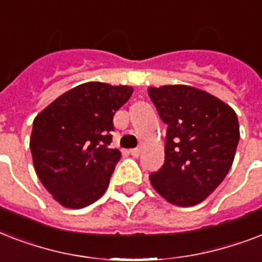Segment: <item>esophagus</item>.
<instances>
[{"label": "esophagus", "mask_w": 262, "mask_h": 262, "mask_svg": "<svg viewBox=\"0 0 262 262\" xmlns=\"http://www.w3.org/2000/svg\"><path fill=\"white\" fill-rule=\"evenodd\" d=\"M129 152H130V155L133 156V158H139V156H140V149H139V148H132V149Z\"/></svg>", "instance_id": "1"}]
</instances>
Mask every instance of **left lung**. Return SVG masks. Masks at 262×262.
<instances>
[{
  "label": "left lung",
  "mask_w": 262,
  "mask_h": 262,
  "mask_svg": "<svg viewBox=\"0 0 262 262\" xmlns=\"http://www.w3.org/2000/svg\"><path fill=\"white\" fill-rule=\"evenodd\" d=\"M148 95L167 125L164 164L149 175L168 203L191 207L219 186L231 168L239 141L235 111L190 85L149 87Z\"/></svg>",
  "instance_id": "8db88e82"
}]
</instances>
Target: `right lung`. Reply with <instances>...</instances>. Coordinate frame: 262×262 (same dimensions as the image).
<instances>
[{
    "mask_svg": "<svg viewBox=\"0 0 262 262\" xmlns=\"http://www.w3.org/2000/svg\"><path fill=\"white\" fill-rule=\"evenodd\" d=\"M132 92L129 85L80 84L35 117L30 139L35 171L61 205L79 209L104 194L121 158L108 147L113 117Z\"/></svg>",
    "mask_w": 262,
    "mask_h": 262,
    "instance_id": "add662e5",
    "label": "right lung"
}]
</instances>
